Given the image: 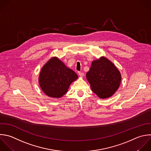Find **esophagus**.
<instances>
[{
	"instance_id": "obj_1",
	"label": "esophagus",
	"mask_w": 151,
	"mask_h": 151,
	"mask_svg": "<svg viewBox=\"0 0 151 151\" xmlns=\"http://www.w3.org/2000/svg\"><path fill=\"white\" fill-rule=\"evenodd\" d=\"M78 75H79L81 77H84V74L83 73H81V72H78Z\"/></svg>"
}]
</instances>
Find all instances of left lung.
<instances>
[{
    "label": "left lung",
    "instance_id": "left-lung-1",
    "mask_svg": "<svg viewBox=\"0 0 151 151\" xmlns=\"http://www.w3.org/2000/svg\"><path fill=\"white\" fill-rule=\"evenodd\" d=\"M86 78L92 91L101 99L111 97L119 88L121 81L120 71L104 57L92 62Z\"/></svg>",
    "mask_w": 151,
    "mask_h": 151
}]
</instances>
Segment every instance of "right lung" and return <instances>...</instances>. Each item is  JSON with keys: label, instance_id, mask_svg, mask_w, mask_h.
Returning <instances> with one entry per match:
<instances>
[{"label": "right lung", "instance_id": "add662e5", "mask_svg": "<svg viewBox=\"0 0 151 151\" xmlns=\"http://www.w3.org/2000/svg\"><path fill=\"white\" fill-rule=\"evenodd\" d=\"M78 78L77 74L58 58H51L42 68L39 84L44 93L50 97L60 98L67 91L72 82Z\"/></svg>", "mask_w": 151, "mask_h": 151}]
</instances>
